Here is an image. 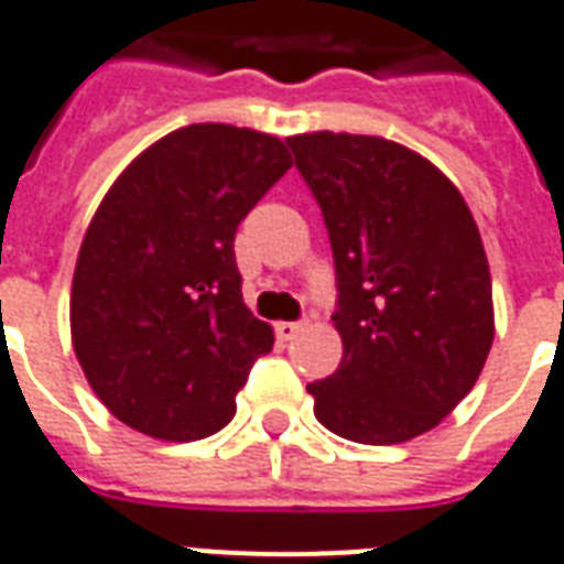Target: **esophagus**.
<instances>
[{
  "instance_id": "obj_1",
  "label": "esophagus",
  "mask_w": 564,
  "mask_h": 564,
  "mask_svg": "<svg viewBox=\"0 0 564 564\" xmlns=\"http://www.w3.org/2000/svg\"><path fill=\"white\" fill-rule=\"evenodd\" d=\"M300 330H303V324H297V322H279L276 324V339H279V343H291V339H294V336H297Z\"/></svg>"
}]
</instances>
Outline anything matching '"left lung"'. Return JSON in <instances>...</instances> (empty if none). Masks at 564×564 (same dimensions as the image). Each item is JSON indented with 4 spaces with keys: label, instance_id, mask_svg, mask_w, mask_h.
Instances as JSON below:
<instances>
[{
    "label": "left lung",
    "instance_id": "1",
    "mask_svg": "<svg viewBox=\"0 0 564 564\" xmlns=\"http://www.w3.org/2000/svg\"><path fill=\"white\" fill-rule=\"evenodd\" d=\"M322 207L343 364L312 381L315 417L348 442L400 445L475 388L492 345L478 225L435 164L369 134L288 138Z\"/></svg>",
    "mask_w": 564,
    "mask_h": 564
}]
</instances>
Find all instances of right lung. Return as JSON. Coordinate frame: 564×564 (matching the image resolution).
<instances>
[{
	"instance_id": "add662e5",
	"label": "right lung",
	"mask_w": 564,
	"mask_h": 564,
	"mask_svg": "<svg viewBox=\"0 0 564 564\" xmlns=\"http://www.w3.org/2000/svg\"><path fill=\"white\" fill-rule=\"evenodd\" d=\"M291 167L252 129L186 126L119 174L86 228L72 282L74 355L113 417L164 442L219 433L270 324L242 303L234 234Z\"/></svg>"
}]
</instances>
